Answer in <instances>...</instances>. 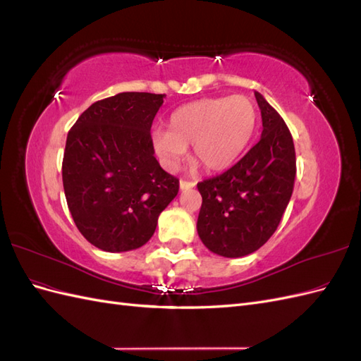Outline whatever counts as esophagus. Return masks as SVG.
Here are the masks:
<instances>
[{
    "mask_svg": "<svg viewBox=\"0 0 361 361\" xmlns=\"http://www.w3.org/2000/svg\"><path fill=\"white\" fill-rule=\"evenodd\" d=\"M179 187H180V190H182V191H185V190H191V188H194V187H195V183H194V182H188V180H180V182H179Z\"/></svg>",
    "mask_w": 361,
    "mask_h": 361,
    "instance_id": "1",
    "label": "esophagus"
}]
</instances>
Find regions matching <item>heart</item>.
<instances>
[{
    "mask_svg": "<svg viewBox=\"0 0 361 361\" xmlns=\"http://www.w3.org/2000/svg\"><path fill=\"white\" fill-rule=\"evenodd\" d=\"M256 104L244 94L209 97L178 108L169 130H157L154 149L164 166L174 169L192 145V159L209 171H220L243 155L257 128Z\"/></svg>",
    "mask_w": 361,
    "mask_h": 361,
    "instance_id": "heart-1",
    "label": "heart"
}]
</instances>
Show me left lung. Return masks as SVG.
Here are the masks:
<instances>
[{
    "label": "left lung",
    "mask_w": 361,
    "mask_h": 361,
    "mask_svg": "<svg viewBox=\"0 0 361 361\" xmlns=\"http://www.w3.org/2000/svg\"><path fill=\"white\" fill-rule=\"evenodd\" d=\"M262 137L243 159L215 178L197 183L202 207L197 233L212 253L243 257L276 232L293 191L297 161L285 120L255 92Z\"/></svg>",
    "instance_id": "obj_1"
}]
</instances>
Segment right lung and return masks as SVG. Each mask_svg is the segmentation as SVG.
<instances>
[{
  "mask_svg": "<svg viewBox=\"0 0 361 361\" xmlns=\"http://www.w3.org/2000/svg\"><path fill=\"white\" fill-rule=\"evenodd\" d=\"M166 94L125 92L90 105L68 134L63 187L81 235L110 253L145 245L179 179L155 158L152 122Z\"/></svg>",
  "mask_w": 361,
  "mask_h": 361,
  "instance_id": "obj_1",
  "label": "right lung"
}]
</instances>
